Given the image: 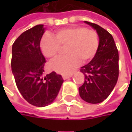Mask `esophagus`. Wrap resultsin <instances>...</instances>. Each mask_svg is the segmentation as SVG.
Listing matches in <instances>:
<instances>
[{
  "label": "esophagus",
  "instance_id": "34e87169",
  "mask_svg": "<svg viewBox=\"0 0 132 132\" xmlns=\"http://www.w3.org/2000/svg\"><path fill=\"white\" fill-rule=\"evenodd\" d=\"M72 76V74H69V75H63V79H67L69 78H70Z\"/></svg>",
  "mask_w": 132,
  "mask_h": 132
}]
</instances>
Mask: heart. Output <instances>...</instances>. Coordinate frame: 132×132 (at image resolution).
I'll list each match as a JSON object with an SVG mask.
<instances>
[{
  "label": "heart",
  "instance_id": "heart-1",
  "mask_svg": "<svg viewBox=\"0 0 132 132\" xmlns=\"http://www.w3.org/2000/svg\"><path fill=\"white\" fill-rule=\"evenodd\" d=\"M40 49L43 56L48 59L55 58L66 47L67 55L60 56L50 63V68L60 73L71 72L79 66L80 60L86 63L95 56L99 40L96 30L82 26L62 28L56 32L55 37L45 34L40 40Z\"/></svg>",
  "mask_w": 132,
  "mask_h": 132
}]
</instances>
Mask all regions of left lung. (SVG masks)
I'll return each mask as SVG.
<instances>
[{
    "label": "left lung",
    "instance_id": "8db88e82",
    "mask_svg": "<svg viewBox=\"0 0 132 132\" xmlns=\"http://www.w3.org/2000/svg\"><path fill=\"white\" fill-rule=\"evenodd\" d=\"M85 22L96 30L99 46L90 63L80 69L85 79L79 91L82 99L89 103L97 104L108 98L117 83L119 51L111 34L98 24Z\"/></svg>",
    "mask_w": 132,
    "mask_h": 132
}]
</instances>
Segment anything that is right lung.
<instances>
[{"instance_id":"obj_1","label":"right lung","mask_w":132,"mask_h":132,"mask_svg":"<svg viewBox=\"0 0 132 132\" xmlns=\"http://www.w3.org/2000/svg\"><path fill=\"white\" fill-rule=\"evenodd\" d=\"M43 33V25H37L20 34L12 46L11 69L16 87L26 101L37 107L53 102L63 82L56 72L43 77L46 60L40 44Z\"/></svg>"}]
</instances>
